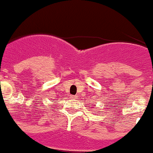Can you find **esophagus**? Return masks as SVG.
I'll list each match as a JSON object with an SVG mask.
<instances>
[{"label": "esophagus", "mask_w": 153, "mask_h": 153, "mask_svg": "<svg viewBox=\"0 0 153 153\" xmlns=\"http://www.w3.org/2000/svg\"><path fill=\"white\" fill-rule=\"evenodd\" d=\"M76 97H77L76 96H71V98H72V99H76Z\"/></svg>", "instance_id": "esophagus-1"}]
</instances>
